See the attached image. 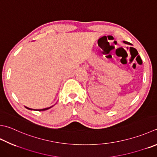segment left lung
<instances>
[{"label": "left lung", "mask_w": 157, "mask_h": 157, "mask_svg": "<svg viewBox=\"0 0 157 157\" xmlns=\"http://www.w3.org/2000/svg\"><path fill=\"white\" fill-rule=\"evenodd\" d=\"M124 43V44H129V43H128V42H127V41H123Z\"/></svg>", "instance_id": "1"}]
</instances>
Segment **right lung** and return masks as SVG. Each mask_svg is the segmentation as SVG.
<instances>
[{"label":"right lung","mask_w":157,"mask_h":157,"mask_svg":"<svg viewBox=\"0 0 157 157\" xmlns=\"http://www.w3.org/2000/svg\"><path fill=\"white\" fill-rule=\"evenodd\" d=\"M52 107H47V108H44V109H36V111H45V110H47V109H50V108H51ZM26 109H30V110H33V109H30V108H29V107H25Z\"/></svg>","instance_id":"add662e5"}]
</instances>
